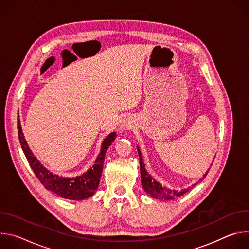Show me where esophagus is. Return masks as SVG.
Segmentation results:
<instances>
[{
	"instance_id": "1",
	"label": "esophagus",
	"mask_w": 249,
	"mask_h": 249,
	"mask_svg": "<svg viewBox=\"0 0 249 249\" xmlns=\"http://www.w3.org/2000/svg\"><path fill=\"white\" fill-rule=\"evenodd\" d=\"M133 123L129 120V119H126L123 121L122 125H121V130L122 131H128V130H131L133 128Z\"/></svg>"
}]
</instances>
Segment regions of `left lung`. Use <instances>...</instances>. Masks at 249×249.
<instances>
[{"label":"left lung","mask_w":249,"mask_h":249,"mask_svg":"<svg viewBox=\"0 0 249 249\" xmlns=\"http://www.w3.org/2000/svg\"><path fill=\"white\" fill-rule=\"evenodd\" d=\"M138 149V154L140 158V170H141V180H142V185H143V188L145 192L150 195L154 199H159V200H173L177 197H180L181 195L185 194L186 192L189 191L190 188L188 187L186 189L182 190H171L165 187H162V185L159 182H157L155 179L152 178V176L148 174L146 168H145V163L143 161V156L141 154L140 148L137 146ZM209 171V169H208ZM208 171L203 175V178H205L206 175L208 174ZM203 179H200L199 181H202ZM195 183L194 185H196ZM193 185V186H194Z\"/></svg>","instance_id":"left-lung-1"}]
</instances>
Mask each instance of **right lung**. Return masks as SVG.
<instances>
[{
    "instance_id": "add662e5",
    "label": "right lung",
    "mask_w": 249,
    "mask_h": 249,
    "mask_svg": "<svg viewBox=\"0 0 249 249\" xmlns=\"http://www.w3.org/2000/svg\"><path fill=\"white\" fill-rule=\"evenodd\" d=\"M18 132L19 143L25 155V158L41 184L47 190L59 195L62 198L78 201L89 198L94 194L100 181L105 153L108 150L109 146L112 144V142L117 136L115 132H111L108 136H106L101 144L100 153L97 156L94 164L89 169L76 177H63L49 171L32 154L24 139L18 114Z\"/></svg>"
}]
</instances>
